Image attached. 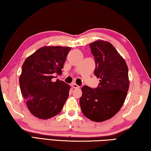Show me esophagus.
Masks as SVG:
<instances>
[{"label":"esophagus","mask_w":151,"mask_h":151,"mask_svg":"<svg viewBox=\"0 0 151 151\" xmlns=\"http://www.w3.org/2000/svg\"><path fill=\"white\" fill-rule=\"evenodd\" d=\"M71 86H72L73 88H80V86L76 85V84H75V83H72V84H71Z\"/></svg>","instance_id":"esophagus-1"}]
</instances>
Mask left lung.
<instances>
[{"instance_id": "8db88e82", "label": "left lung", "mask_w": 151, "mask_h": 151, "mask_svg": "<svg viewBox=\"0 0 151 151\" xmlns=\"http://www.w3.org/2000/svg\"><path fill=\"white\" fill-rule=\"evenodd\" d=\"M94 57V74L100 79L99 86L82 88L81 111L94 122L113 117L123 105L129 88L127 63L111 43L99 40L89 44Z\"/></svg>"}]
</instances>
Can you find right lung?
<instances>
[{
  "mask_svg": "<svg viewBox=\"0 0 151 151\" xmlns=\"http://www.w3.org/2000/svg\"><path fill=\"white\" fill-rule=\"evenodd\" d=\"M70 47L45 46L30 55L22 66L19 76L20 91L32 115L48 119L57 115L68 97L70 86L57 79Z\"/></svg>",
  "mask_w": 151,
  "mask_h": 151,
  "instance_id": "add662e5",
  "label": "right lung"
}]
</instances>
